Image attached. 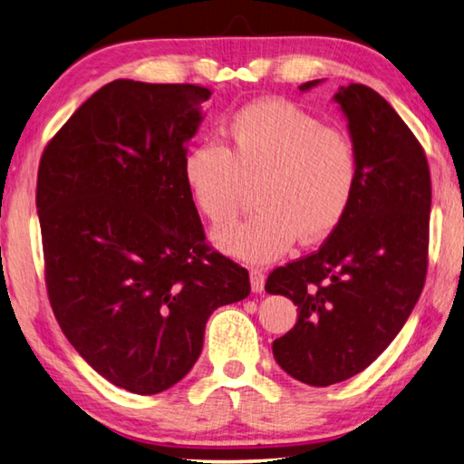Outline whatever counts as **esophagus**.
Listing matches in <instances>:
<instances>
[{
  "label": "esophagus",
  "instance_id": "34e87169",
  "mask_svg": "<svg viewBox=\"0 0 464 464\" xmlns=\"http://www.w3.org/2000/svg\"><path fill=\"white\" fill-rule=\"evenodd\" d=\"M265 283H266L265 273H262L260 268H252L250 270V286H252V291L262 293V291H265Z\"/></svg>",
  "mask_w": 464,
  "mask_h": 464
}]
</instances>
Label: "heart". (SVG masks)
<instances>
[{"mask_svg":"<svg viewBox=\"0 0 464 464\" xmlns=\"http://www.w3.org/2000/svg\"><path fill=\"white\" fill-rule=\"evenodd\" d=\"M226 147L204 141L183 155L191 199L216 226L238 216L244 183L258 179V212L226 226L214 242L252 265L270 262L303 238L319 242L352 206L360 179L355 145L339 129L286 101H256L224 129Z\"/></svg>","mask_w":464,"mask_h":464,"instance_id":"b5f03b06","label":"heart"}]
</instances>
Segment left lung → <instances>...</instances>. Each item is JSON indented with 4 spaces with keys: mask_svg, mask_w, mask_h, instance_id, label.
Segmentation results:
<instances>
[{
    "mask_svg": "<svg viewBox=\"0 0 464 464\" xmlns=\"http://www.w3.org/2000/svg\"><path fill=\"white\" fill-rule=\"evenodd\" d=\"M334 101L360 165L355 198L317 252L273 270L265 286L299 311L275 339L276 363L317 388L363 372L404 327L424 286L432 202L426 155L392 104L365 84L341 86Z\"/></svg>",
    "mask_w": 464,
    "mask_h": 464,
    "instance_id": "1",
    "label": "left lung"
}]
</instances>
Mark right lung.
Masks as SVG:
<instances>
[{"instance_id":"1","label":"right lung","mask_w":464,"mask_h":464,"mask_svg":"<svg viewBox=\"0 0 464 464\" xmlns=\"http://www.w3.org/2000/svg\"><path fill=\"white\" fill-rule=\"evenodd\" d=\"M212 91L119 78L40 160L36 208L52 311L82 360L133 394L186 375L248 270L209 250L181 161Z\"/></svg>"}]
</instances>
